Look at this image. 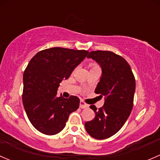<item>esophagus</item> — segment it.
<instances>
[{"instance_id":"34e87169","label":"esophagus","mask_w":160,"mask_h":160,"mask_svg":"<svg viewBox=\"0 0 160 160\" xmlns=\"http://www.w3.org/2000/svg\"><path fill=\"white\" fill-rule=\"evenodd\" d=\"M80 108H81V109L88 108L89 105H88V104L85 103V102H83V100H80Z\"/></svg>"}]
</instances>
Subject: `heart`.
<instances>
[{"instance_id": "1", "label": "heart", "mask_w": 160, "mask_h": 160, "mask_svg": "<svg viewBox=\"0 0 160 160\" xmlns=\"http://www.w3.org/2000/svg\"><path fill=\"white\" fill-rule=\"evenodd\" d=\"M97 67V66H96V65H94V66H93V67Z\"/></svg>"}]
</instances>
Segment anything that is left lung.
Returning <instances> with one entry per match:
<instances>
[{
	"instance_id": "8db88e82",
	"label": "left lung",
	"mask_w": 160,
	"mask_h": 160,
	"mask_svg": "<svg viewBox=\"0 0 160 160\" xmlns=\"http://www.w3.org/2000/svg\"><path fill=\"white\" fill-rule=\"evenodd\" d=\"M102 69L95 93L104 97V105L97 110L91 121L85 122L87 132L92 137L104 139L117 133L127 120L133 106L135 77L127 60L111 51H91L87 56Z\"/></svg>"
}]
</instances>
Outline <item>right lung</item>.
I'll return each mask as SVG.
<instances>
[{"mask_svg": "<svg viewBox=\"0 0 160 160\" xmlns=\"http://www.w3.org/2000/svg\"><path fill=\"white\" fill-rule=\"evenodd\" d=\"M89 52L52 48L38 52L23 75V104L32 125L46 135H55L66 126L69 115L77 110L80 99L57 96L63 80L84 60Z\"/></svg>", "mask_w": 160, "mask_h": 160, "instance_id": "1", "label": "right lung"}]
</instances>
